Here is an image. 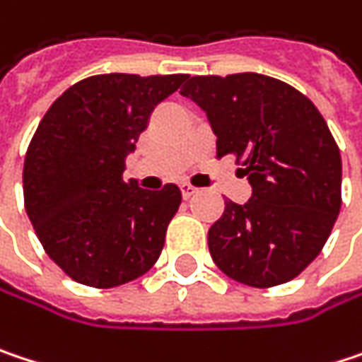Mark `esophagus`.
<instances>
[{"mask_svg":"<svg viewBox=\"0 0 362 362\" xmlns=\"http://www.w3.org/2000/svg\"><path fill=\"white\" fill-rule=\"evenodd\" d=\"M180 190H182V197H184V199H190V197L197 192V188H194V186H190V184H186V182H182Z\"/></svg>","mask_w":362,"mask_h":362,"instance_id":"obj_1","label":"esophagus"}]
</instances>
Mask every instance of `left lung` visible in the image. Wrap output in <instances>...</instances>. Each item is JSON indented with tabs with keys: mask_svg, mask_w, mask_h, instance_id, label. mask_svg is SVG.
I'll list each match as a JSON object with an SVG mask.
<instances>
[{
	"mask_svg": "<svg viewBox=\"0 0 362 362\" xmlns=\"http://www.w3.org/2000/svg\"><path fill=\"white\" fill-rule=\"evenodd\" d=\"M192 99L217 136V157L236 155L252 194L226 201L209 228V252L232 279L269 288L296 278L327 243L342 205V159L323 115L300 90L243 72L192 76Z\"/></svg>",
	"mask_w": 362,
	"mask_h": 362,
	"instance_id": "left-lung-1",
	"label": "left lung"
}]
</instances>
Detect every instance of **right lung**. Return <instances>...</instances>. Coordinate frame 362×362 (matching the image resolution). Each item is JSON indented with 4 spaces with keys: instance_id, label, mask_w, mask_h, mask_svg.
<instances>
[{
    "instance_id": "obj_1",
    "label": "right lung",
    "mask_w": 362,
    "mask_h": 362,
    "mask_svg": "<svg viewBox=\"0 0 362 362\" xmlns=\"http://www.w3.org/2000/svg\"><path fill=\"white\" fill-rule=\"evenodd\" d=\"M186 78L90 76L43 115L24 157V207L51 261L74 281L114 288L159 259L180 188L145 190L124 170L153 110Z\"/></svg>"
}]
</instances>
